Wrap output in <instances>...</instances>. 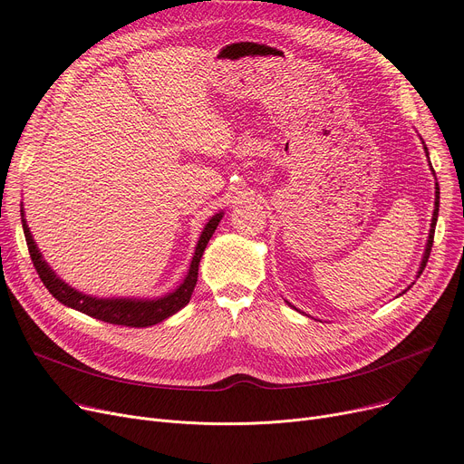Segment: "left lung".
Instances as JSON below:
<instances>
[{
	"instance_id": "obj_1",
	"label": "left lung",
	"mask_w": 464,
	"mask_h": 464,
	"mask_svg": "<svg viewBox=\"0 0 464 464\" xmlns=\"http://www.w3.org/2000/svg\"><path fill=\"white\" fill-rule=\"evenodd\" d=\"M425 150H427V157H429V149L425 147ZM430 169H432V166H430ZM432 173H434V169H432ZM436 178V175H434ZM436 190H434V213H432V223H430V232H429V239H427V247H425V255H423V260H421V268H419V272H417V276H421L423 274V270H425V266H427V262H429V255H430V249H432V241H434V228H436V220H438V208H440V187H438V183H436V187H434ZM410 289V286H408ZM291 305V304H289Z\"/></svg>"
}]
</instances>
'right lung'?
Here are the masks:
<instances>
[{"label": "right lung", "instance_id": "1", "mask_svg": "<svg viewBox=\"0 0 464 464\" xmlns=\"http://www.w3.org/2000/svg\"><path fill=\"white\" fill-rule=\"evenodd\" d=\"M22 217V228H24L26 236V244L28 251L32 256L34 266L43 281V285L47 286V291L63 305L73 307V310L91 315L94 319L105 321L109 324H122V326H134V328H145L150 324L162 323L164 319L171 317L173 314H178L181 307H185L192 296V291L198 281V266H200V258L206 251L208 241L211 239L213 232L217 230L220 218H223V211L213 215L209 218V223L204 227V232L198 239V246L190 262V268L183 283L175 289L173 293H168L162 298H154V300H141V298H96V296H88L82 295L72 286L62 281L51 268L49 264L43 260V255L39 253L35 241L32 237V232L26 225L24 211L20 209Z\"/></svg>", "mask_w": 464, "mask_h": 464}]
</instances>
